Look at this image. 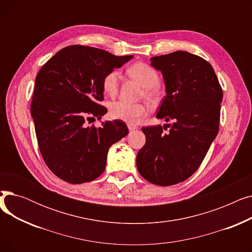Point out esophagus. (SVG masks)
I'll list each match as a JSON object with an SVG mask.
<instances>
[{
  "instance_id": "esophagus-1",
  "label": "esophagus",
  "mask_w": 252,
  "mask_h": 252,
  "mask_svg": "<svg viewBox=\"0 0 252 252\" xmlns=\"http://www.w3.org/2000/svg\"><path fill=\"white\" fill-rule=\"evenodd\" d=\"M127 128H128L129 130H134V129H136V128H137V126H136L135 125H130V124H128V125H127Z\"/></svg>"
}]
</instances>
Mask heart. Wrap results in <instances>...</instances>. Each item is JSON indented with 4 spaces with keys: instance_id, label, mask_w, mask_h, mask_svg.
Wrapping results in <instances>:
<instances>
[{
    "instance_id": "obj_1",
    "label": "heart",
    "mask_w": 252,
    "mask_h": 252,
    "mask_svg": "<svg viewBox=\"0 0 252 252\" xmlns=\"http://www.w3.org/2000/svg\"><path fill=\"white\" fill-rule=\"evenodd\" d=\"M127 74L144 87L141 97L152 103L158 100L159 97L158 85L160 77L154 67L145 62H137L127 68ZM102 88L106 95L115 97L119 89V72L117 70H111L106 73L102 79ZM109 113L114 119L133 125L138 123L141 117L146 115L147 108L140 103L133 104L121 100L110 104Z\"/></svg>"
}]
</instances>
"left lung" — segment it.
I'll use <instances>...</instances> for the list:
<instances>
[{"label": "left lung", "instance_id": "1", "mask_svg": "<svg viewBox=\"0 0 252 252\" xmlns=\"http://www.w3.org/2000/svg\"><path fill=\"white\" fill-rule=\"evenodd\" d=\"M151 61L162 72L166 88L156 117L174 123L142 127L146 143L138 152L137 168L148 182L171 186L195 173L217 137L222 90L213 66L189 52Z\"/></svg>", "mask_w": 252, "mask_h": 252}]
</instances>
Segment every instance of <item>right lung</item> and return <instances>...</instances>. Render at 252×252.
<instances>
[{
	"instance_id": "1",
	"label": "right lung",
	"mask_w": 252,
	"mask_h": 252,
	"mask_svg": "<svg viewBox=\"0 0 252 252\" xmlns=\"http://www.w3.org/2000/svg\"><path fill=\"white\" fill-rule=\"evenodd\" d=\"M134 56L73 45L48 60L35 77L31 104L38 149L51 171L70 184L94 181L105 169L112 144L128 134L123 121L87 126L107 108L102 79Z\"/></svg>"
}]
</instances>
